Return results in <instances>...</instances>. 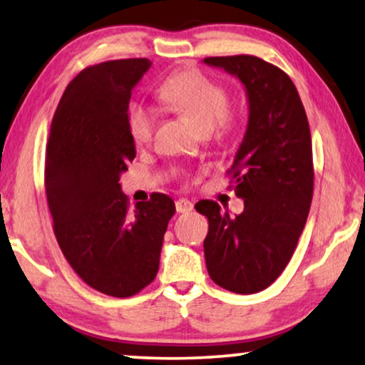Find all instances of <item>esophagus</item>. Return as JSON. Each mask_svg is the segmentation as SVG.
Masks as SVG:
<instances>
[{"mask_svg": "<svg viewBox=\"0 0 365 365\" xmlns=\"http://www.w3.org/2000/svg\"><path fill=\"white\" fill-rule=\"evenodd\" d=\"M192 207H194L192 201H189V199H186V197H181V199H178V201H176L178 212H182V214L184 212H191Z\"/></svg>", "mask_w": 365, "mask_h": 365, "instance_id": "esophagus-1", "label": "esophagus"}]
</instances>
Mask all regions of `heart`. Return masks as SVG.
<instances>
[{"instance_id": "b5f03b06", "label": "heart", "mask_w": 365, "mask_h": 365, "mask_svg": "<svg viewBox=\"0 0 365 365\" xmlns=\"http://www.w3.org/2000/svg\"><path fill=\"white\" fill-rule=\"evenodd\" d=\"M159 96L169 106L186 114L201 133L211 131L217 138H224L236 128V118L229 109L227 89L196 69L169 76L159 88ZM126 126L134 143L146 144L156 128V113L148 103L134 99L128 106Z\"/></svg>"}]
</instances>
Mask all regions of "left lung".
<instances>
[{
    "instance_id": "obj_1",
    "label": "left lung",
    "mask_w": 365,
    "mask_h": 365,
    "mask_svg": "<svg viewBox=\"0 0 365 365\" xmlns=\"http://www.w3.org/2000/svg\"><path fill=\"white\" fill-rule=\"evenodd\" d=\"M241 79L249 124L227 176L244 199L229 216L216 201H199L207 217L204 257L217 286L254 294L271 286L291 261L306 226L314 192L312 141L302 101L281 68L251 54L204 58Z\"/></svg>"
}]
</instances>
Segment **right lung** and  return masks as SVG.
<instances>
[{"label": "right lung", "mask_w": 365, "mask_h": 365, "mask_svg": "<svg viewBox=\"0 0 365 365\" xmlns=\"http://www.w3.org/2000/svg\"><path fill=\"white\" fill-rule=\"evenodd\" d=\"M149 66L146 58H131L84 68L58 104L46 146L44 186L56 241L74 272L113 297H131L154 281L176 212L161 192L133 209L119 186L136 158L129 99Z\"/></svg>", "instance_id": "right-lung-1"}]
</instances>
